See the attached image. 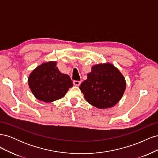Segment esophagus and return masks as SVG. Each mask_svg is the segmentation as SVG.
<instances>
[{
	"label": "esophagus",
	"instance_id": "esophagus-1",
	"mask_svg": "<svg viewBox=\"0 0 158 158\" xmlns=\"http://www.w3.org/2000/svg\"><path fill=\"white\" fill-rule=\"evenodd\" d=\"M80 81H77V80H74L73 82V84L74 85H76V86H79L80 84Z\"/></svg>",
	"mask_w": 158,
	"mask_h": 158
}]
</instances>
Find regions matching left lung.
Wrapping results in <instances>:
<instances>
[{
    "label": "left lung",
    "instance_id": "1",
    "mask_svg": "<svg viewBox=\"0 0 158 158\" xmlns=\"http://www.w3.org/2000/svg\"><path fill=\"white\" fill-rule=\"evenodd\" d=\"M87 77L80 85L87 102L99 109H106L120 101L126 89V81L114 65L95 64Z\"/></svg>",
    "mask_w": 158,
    "mask_h": 158
}]
</instances>
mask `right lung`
Instances as JSON below:
<instances>
[{"label": "right lung", "instance_id": "obj_1", "mask_svg": "<svg viewBox=\"0 0 158 158\" xmlns=\"http://www.w3.org/2000/svg\"><path fill=\"white\" fill-rule=\"evenodd\" d=\"M28 85L37 99L49 103L63 98L73 83L69 75L59 71L56 62L49 61L38 66L31 72Z\"/></svg>", "mask_w": 158, "mask_h": 158}]
</instances>
